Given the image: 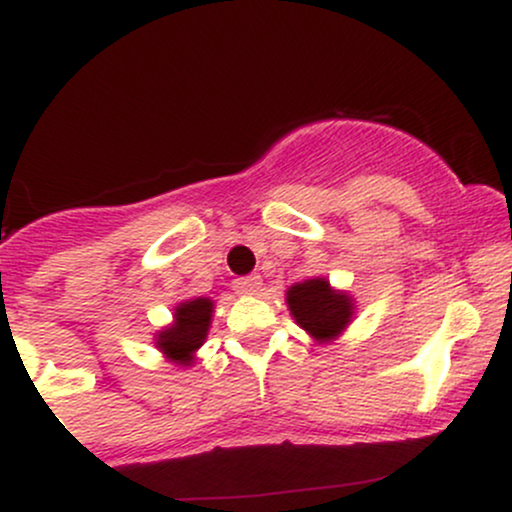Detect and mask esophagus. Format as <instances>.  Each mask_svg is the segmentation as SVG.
<instances>
[{"label":"esophagus","instance_id":"34e87169","mask_svg":"<svg viewBox=\"0 0 512 512\" xmlns=\"http://www.w3.org/2000/svg\"><path fill=\"white\" fill-rule=\"evenodd\" d=\"M233 289H236L238 293H245V296H255V293L262 289V279L257 274L240 276V279L233 281Z\"/></svg>","mask_w":512,"mask_h":512}]
</instances>
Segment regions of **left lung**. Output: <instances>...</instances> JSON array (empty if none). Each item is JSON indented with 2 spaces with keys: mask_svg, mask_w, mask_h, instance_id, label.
<instances>
[{
  "mask_svg": "<svg viewBox=\"0 0 512 512\" xmlns=\"http://www.w3.org/2000/svg\"><path fill=\"white\" fill-rule=\"evenodd\" d=\"M291 317L317 344L334 342L356 313V301L346 291L334 289L325 276L298 281L286 289Z\"/></svg>",
  "mask_w": 512,
  "mask_h": 512,
  "instance_id": "1",
  "label": "left lung"
}]
</instances>
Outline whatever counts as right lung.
Returning <instances> with one entry per match:
<instances>
[{
    "label": "right lung",
    "instance_id": "1",
    "mask_svg": "<svg viewBox=\"0 0 512 512\" xmlns=\"http://www.w3.org/2000/svg\"><path fill=\"white\" fill-rule=\"evenodd\" d=\"M211 317H214V301L207 296L178 303L173 310V322L154 334L156 349L166 361L190 368L197 361V351L207 342Z\"/></svg>",
    "mask_w": 512,
    "mask_h": 512
}]
</instances>
